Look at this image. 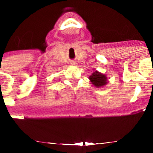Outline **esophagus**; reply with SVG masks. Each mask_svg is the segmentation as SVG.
<instances>
[{
  "label": "esophagus",
  "instance_id": "obj_1",
  "mask_svg": "<svg viewBox=\"0 0 153 153\" xmlns=\"http://www.w3.org/2000/svg\"><path fill=\"white\" fill-rule=\"evenodd\" d=\"M71 63V65H73V66H74V65L76 64V62H75V61H72V62H71V63Z\"/></svg>",
  "mask_w": 153,
  "mask_h": 153
}]
</instances>
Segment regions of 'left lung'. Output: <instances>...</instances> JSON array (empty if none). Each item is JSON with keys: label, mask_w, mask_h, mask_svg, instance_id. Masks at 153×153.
<instances>
[{"label": "left lung", "mask_w": 153, "mask_h": 153, "mask_svg": "<svg viewBox=\"0 0 153 153\" xmlns=\"http://www.w3.org/2000/svg\"><path fill=\"white\" fill-rule=\"evenodd\" d=\"M90 83L97 88H102L106 86L108 83V78L106 74L99 72L97 70H94L93 74L89 76Z\"/></svg>", "instance_id": "left-lung-1"}]
</instances>
